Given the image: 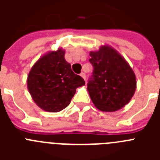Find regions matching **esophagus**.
Returning a JSON list of instances; mask_svg holds the SVG:
<instances>
[{"mask_svg":"<svg viewBox=\"0 0 160 160\" xmlns=\"http://www.w3.org/2000/svg\"><path fill=\"white\" fill-rule=\"evenodd\" d=\"M80 76H81V77L82 78L84 79V80H86V74H85L84 73H80Z\"/></svg>","mask_w":160,"mask_h":160,"instance_id":"esophagus-1","label":"esophagus"}]
</instances>
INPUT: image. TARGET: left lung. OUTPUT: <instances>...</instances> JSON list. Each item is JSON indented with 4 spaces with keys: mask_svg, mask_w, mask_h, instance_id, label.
<instances>
[{
    "mask_svg": "<svg viewBox=\"0 0 160 160\" xmlns=\"http://www.w3.org/2000/svg\"><path fill=\"white\" fill-rule=\"evenodd\" d=\"M94 66L87 90L98 110L114 112L125 107L136 89V77L129 63L116 49L108 45L90 51Z\"/></svg>",
    "mask_w": 160,
    "mask_h": 160,
    "instance_id": "1",
    "label": "left lung"
}]
</instances>
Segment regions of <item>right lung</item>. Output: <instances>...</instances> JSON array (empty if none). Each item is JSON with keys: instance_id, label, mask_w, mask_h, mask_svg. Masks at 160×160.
<instances>
[{"instance_id": "obj_1", "label": "right lung", "mask_w": 160, "mask_h": 160, "mask_svg": "<svg viewBox=\"0 0 160 160\" xmlns=\"http://www.w3.org/2000/svg\"><path fill=\"white\" fill-rule=\"evenodd\" d=\"M85 85L71 70L58 48L44 54L32 66L27 78L29 92L38 107L47 112H59L68 107L78 87Z\"/></svg>"}]
</instances>
